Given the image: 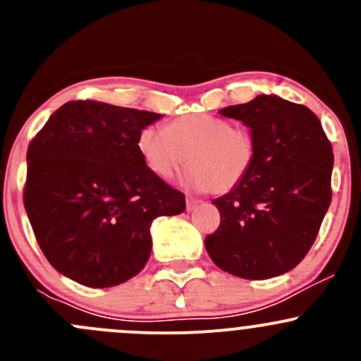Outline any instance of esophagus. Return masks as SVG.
Returning a JSON list of instances; mask_svg holds the SVG:
<instances>
[{"label":"esophagus","instance_id":"34e87169","mask_svg":"<svg viewBox=\"0 0 361 361\" xmlns=\"http://www.w3.org/2000/svg\"><path fill=\"white\" fill-rule=\"evenodd\" d=\"M199 204H201V199H197V197H187V209H188V211L195 209V207H197Z\"/></svg>","mask_w":361,"mask_h":361}]
</instances>
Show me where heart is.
<instances>
[{
  "label": "heart",
  "instance_id": "obj_1",
  "mask_svg": "<svg viewBox=\"0 0 361 361\" xmlns=\"http://www.w3.org/2000/svg\"><path fill=\"white\" fill-rule=\"evenodd\" d=\"M137 150L159 178L174 176L188 162L187 183L192 188L225 194L248 178L257 141L231 120L192 113L171 120L167 129L143 127L137 134Z\"/></svg>",
  "mask_w": 361,
  "mask_h": 361
}]
</instances>
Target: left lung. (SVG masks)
<instances>
[{"label": "left lung", "instance_id": "1", "mask_svg": "<svg viewBox=\"0 0 361 361\" xmlns=\"http://www.w3.org/2000/svg\"><path fill=\"white\" fill-rule=\"evenodd\" d=\"M257 141L245 181L214 199L220 227L204 239L211 260L243 279L292 271L307 255L332 201V143L307 106L257 96L220 110Z\"/></svg>", "mask_w": 361, "mask_h": 361}]
</instances>
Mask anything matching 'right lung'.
Returning <instances> with one entry per match:
<instances>
[{"label": "right lung", "mask_w": 361, "mask_h": 361, "mask_svg": "<svg viewBox=\"0 0 361 361\" xmlns=\"http://www.w3.org/2000/svg\"><path fill=\"white\" fill-rule=\"evenodd\" d=\"M160 113L69 101L27 148L24 207L39 248L80 285L108 288L150 258V225L185 211V195L152 173L137 134Z\"/></svg>", "instance_id": "right-lung-1"}]
</instances>
